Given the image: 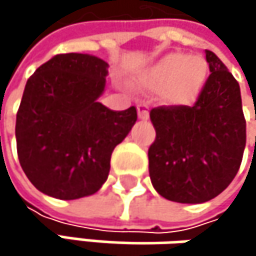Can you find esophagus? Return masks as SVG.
<instances>
[{
  "instance_id": "obj_1",
  "label": "esophagus",
  "mask_w": 256,
  "mask_h": 256,
  "mask_svg": "<svg viewBox=\"0 0 256 256\" xmlns=\"http://www.w3.org/2000/svg\"><path fill=\"white\" fill-rule=\"evenodd\" d=\"M138 117L140 120H148L150 114H148V106L145 104H139L138 105Z\"/></svg>"
}]
</instances>
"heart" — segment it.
Listing matches in <instances>:
<instances>
[{
    "instance_id": "1",
    "label": "heart",
    "mask_w": 256,
    "mask_h": 256,
    "mask_svg": "<svg viewBox=\"0 0 256 256\" xmlns=\"http://www.w3.org/2000/svg\"><path fill=\"white\" fill-rule=\"evenodd\" d=\"M206 77L204 59L170 53L140 74L139 82L148 88H163V98L172 105H186L197 99Z\"/></svg>"
}]
</instances>
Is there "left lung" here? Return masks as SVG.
I'll use <instances>...</instances> for the list:
<instances>
[{"instance_id": "8db88e82", "label": "left lung", "mask_w": 256, "mask_h": 256, "mask_svg": "<svg viewBox=\"0 0 256 256\" xmlns=\"http://www.w3.org/2000/svg\"><path fill=\"white\" fill-rule=\"evenodd\" d=\"M210 76L192 106L150 112L156 140L148 150L150 178L170 202L204 203L234 179L246 145L240 87L221 59L206 50Z\"/></svg>"}]
</instances>
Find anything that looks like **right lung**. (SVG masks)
<instances>
[{
	"mask_svg": "<svg viewBox=\"0 0 256 256\" xmlns=\"http://www.w3.org/2000/svg\"><path fill=\"white\" fill-rule=\"evenodd\" d=\"M108 64L82 53L56 54L28 80L16 116L20 166L41 192L76 200L108 178L114 148L136 123L134 106L112 111L98 102Z\"/></svg>",
	"mask_w": 256,
	"mask_h": 256,
	"instance_id": "1",
	"label": "right lung"
}]
</instances>
